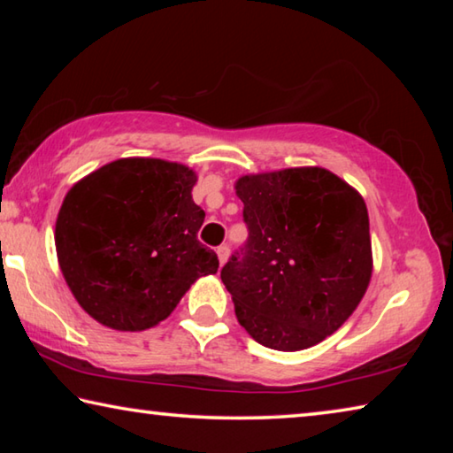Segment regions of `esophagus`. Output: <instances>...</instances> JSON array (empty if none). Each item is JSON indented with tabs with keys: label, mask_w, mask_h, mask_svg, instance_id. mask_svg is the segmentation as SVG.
<instances>
[{
	"label": "esophagus",
	"mask_w": 453,
	"mask_h": 453,
	"mask_svg": "<svg viewBox=\"0 0 453 453\" xmlns=\"http://www.w3.org/2000/svg\"><path fill=\"white\" fill-rule=\"evenodd\" d=\"M216 254H218V259H219V265H224V264L227 262V256H229V248H227V245H219V248H218V251H216Z\"/></svg>",
	"instance_id": "esophagus-1"
}]
</instances>
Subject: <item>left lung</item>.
Returning a JSON list of instances; mask_svg holds the SVG:
<instances>
[{
  "instance_id": "obj_1",
  "label": "left lung",
  "mask_w": 453,
  "mask_h": 453,
  "mask_svg": "<svg viewBox=\"0 0 453 453\" xmlns=\"http://www.w3.org/2000/svg\"><path fill=\"white\" fill-rule=\"evenodd\" d=\"M235 194L250 237L221 281L237 321L272 349L324 342L356 311L372 280L364 197L316 165L242 175Z\"/></svg>"
}]
</instances>
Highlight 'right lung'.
Listing matches in <instances>:
<instances>
[{
	"mask_svg": "<svg viewBox=\"0 0 453 453\" xmlns=\"http://www.w3.org/2000/svg\"><path fill=\"white\" fill-rule=\"evenodd\" d=\"M197 173L157 157H121L73 183L56 219L59 270L91 318L118 332L164 321L191 283L218 272L199 243Z\"/></svg>",
	"mask_w": 453,
	"mask_h": 453,
	"instance_id": "right-lung-1",
	"label": "right lung"
}]
</instances>
